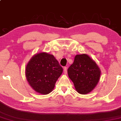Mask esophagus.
Returning a JSON list of instances; mask_svg holds the SVG:
<instances>
[{
	"mask_svg": "<svg viewBox=\"0 0 121 121\" xmlns=\"http://www.w3.org/2000/svg\"><path fill=\"white\" fill-rule=\"evenodd\" d=\"M67 73V67H65L64 68V73H65V74H66Z\"/></svg>",
	"mask_w": 121,
	"mask_h": 121,
	"instance_id": "esophagus-1",
	"label": "esophagus"
}]
</instances>
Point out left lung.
<instances>
[{
    "label": "left lung",
    "instance_id": "left-lung-1",
    "mask_svg": "<svg viewBox=\"0 0 121 121\" xmlns=\"http://www.w3.org/2000/svg\"><path fill=\"white\" fill-rule=\"evenodd\" d=\"M100 73L97 65L86 54L76 55L73 63L68 69V76L80 94H88L95 88Z\"/></svg>",
    "mask_w": 121,
    "mask_h": 121
}]
</instances>
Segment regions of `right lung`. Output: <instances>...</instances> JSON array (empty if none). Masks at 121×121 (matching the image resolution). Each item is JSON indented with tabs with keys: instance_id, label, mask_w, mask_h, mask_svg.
<instances>
[{
	"instance_id": "right-lung-1",
	"label": "right lung",
	"mask_w": 121,
	"mask_h": 121,
	"mask_svg": "<svg viewBox=\"0 0 121 121\" xmlns=\"http://www.w3.org/2000/svg\"><path fill=\"white\" fill-rule=\"evenodd\" d=\"M62 72V68L53 55L41 52L30 59L26 67L25 76L35 91L47 95L53 91Z\"/></svg>"
}]
</instances>
